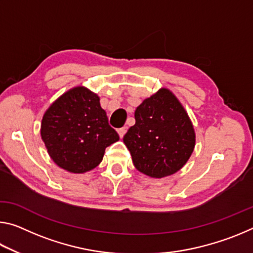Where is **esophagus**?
<instances>
[{"instance_id":"34e87169","label":"esophagus","mask_w":253,"mask_h":253,"mask_svg":"<svg viewBox=\"0 0 253 253\" xmlns=\"http://www.w3.org/2000/svg\"><path fill=\"white\" fill-rule=\"evenodd\" d=\"M117 131H118V134H119V137H121V138H123L124 135H125V134H126V131H127V127H122V128H119V129H118Z\"/></svg>"}]
</instances>
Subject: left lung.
I'll return each mask as SVG.
<instances>
[{
  "label": "left lung",
  "mask_w": 253,
  "mask_h": 253,
  "mask_svg": "<svg viewBox=\"0 0 253 253\" xmlns=\"http://www.w3.org/2000/svg\"><path fill=\"white\" fill-rule=\"evenodd\" d=\"M135 121L124 143L139 172L161 178L185 165L195 146V132L185 109L169 89H161L137 107Z\"/></svg>",
  "instance_id": "left-lung-1"
}]
</instances>
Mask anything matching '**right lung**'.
I'll return each instance as SVG.
<instances>
[{"mask_svg": "<svg viewBox=\"0 0 253 253\" xmlns=\"http://www.w3.org/2000/svg\"><path fill=\"white\" fill-rule=\"evenodd\" d=\"M41 137L55 164L71 173L95 169L106 147L119 139L99 97L84 87L71 89L50 106L42 118Z\"/></svg>", "mask_w": 253, "mask_h": 253, "instance_id": "1", "label": "right lung"}]
</instances>
